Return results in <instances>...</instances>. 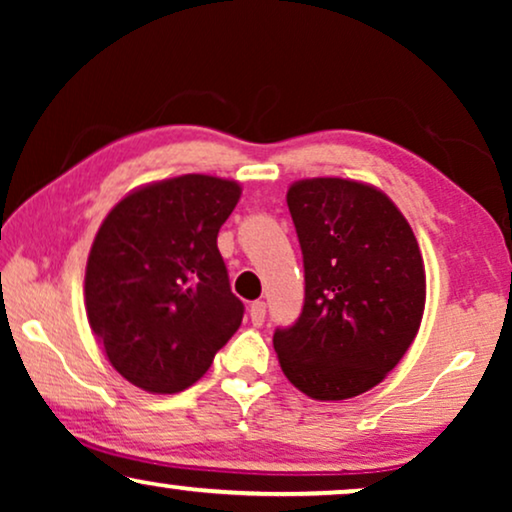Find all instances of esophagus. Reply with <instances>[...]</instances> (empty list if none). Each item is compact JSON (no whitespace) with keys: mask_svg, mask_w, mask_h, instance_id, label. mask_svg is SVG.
Listing matches in <instances>:
<instances>
[{"mask_svg":"<svg viewBox=\"0 0 512 512\" xmlns=\"http://www.w3.org/2000/svg\"><path fill=\"white\" fill-rule=\"evenodd\" d=\"M249 317H251V324L254 326H261L265 321V303L263 300H256V303L249 305Z\"/></svg>","mask_w":512,"mask_h":512,"instance_id":"1","label":"esophagus"}]
</instances>
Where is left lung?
Segmentation results:
<instances>
[{
	"instance_id": "8db88e82",
	"label": "left lung",
	"mask_w": 512,
	"mask_h": 512,
	"mask_svg": "<svg viewBox=\"0 0 512 512\" xmlns=\"http://www.w3.org/2000/svg\"><path fill=\"white\" fill-rule=\"evenodd\" d=\"M305 268L296 324L272 335L293 387L342 401L380 384L422 324L424 261L410 223L387 195L319 177L286 193Z\"/></svg>"
}]
</instances>
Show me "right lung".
<instances>
[{"label": "right lung", "instance_id": "right-lung-1", "mask_svg": "<svg viewBox=\"0 0 512 512\" xmlns=\"http://www.w3.org/2000/svg\"><path fill=\"white\" fill-rule=\"evenodd\" d=\"M240 184L184 174L137 188L97 230L86 312L111 366L151 394L200 380L244 317L216 237Z\"/></svg>", "mask_w": 512, "mask_h": 512}]
</instances>
